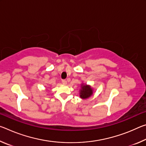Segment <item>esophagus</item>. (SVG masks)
I'll return each instance as SVG.
<instances>
[{
	"label": "esophagus",
	"instance_id": "obj_1",
	"mask_svg": "<svg viewBox=\"0 0 146 146\" xmlns=\"http://www.w3.org/2000/svg\"><path fill=\"white\" fill-rule=\"evenodd\" d=\"M62 84L64 85L67 84V81H66V80H62Z\"/></svg>",
	"mask_w": 146,
	"mask_h": 146
}]
</instances>
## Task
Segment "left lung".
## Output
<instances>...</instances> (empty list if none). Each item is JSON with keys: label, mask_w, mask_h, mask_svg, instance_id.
Returning a JSON list of instances; mask_svg holds the SVG:
<instances>
[{"label": "left lung", "mask_w": 146, "mask_h": 146, "mask_svg": "<svg viewBox=\"0 0 146 146\" xmlns=\"http://www.w3.org/2000/svg\"><path fill=\"white\" fill-rule=\"evenodd\" d=\"M93 94V89L90 85H88L84 83L81 84L79 95H80V97L82 99H87L91 96H92Z\"/></svg>", "instance_id": "left-lung-1"}]
</instances>
